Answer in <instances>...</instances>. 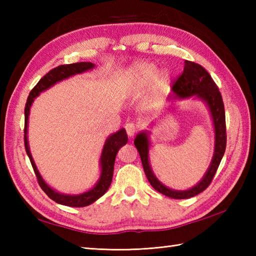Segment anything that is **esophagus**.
Returning <instances> with one entry per match:
<instances>
[{"label": "esophagus", "mask_w": 256, "mask_h": 256, "mask_svg": "<svg viewBox=\"0 0 256 256\" xmlns=\"http://www.w3.org/2000/svg\"><path fill=\"white\" fill-rule=\"evenodd\" d=\"M125 130H126V133L130 138H132L135 135V133L138 132V125L135 123L130 122L126 125H125Z\"/></svg>", "instance_id": "1"}]
</instances>
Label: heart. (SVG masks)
<instances>
[{
    "instance_id": "heart-1",
    "label": "heart",
    "mask_w": 256,
    "mask_h": 256,
    "mask_svg": "<svg viewBox=\"0 0 256 256\" xmlns=\"http://www.w3.org/2000/svg\"><path fill=\"white\" fill-rule=\"evenodd\" d=\"M157 68L148 62H138L128 70V81L134 89L142 90L148 86L156 77ZM166 84V76H160L157 80V89L160 90Z\"/></svg>"
}]
</instances>
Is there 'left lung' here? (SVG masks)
I'll return each instance as SVG.
<instances>
[{
	"mask_svg": "<svg viewBox=\"0 0 256 256\" xmlns=\"http://www.w3.org/2000/svg\"><path fill=\"white\" fill-rule=\"evenodd\" d=\"M172 91L178 96H197L204 100L208 104L212 120H214V132H216V148L214 155L212 158L211 165L208 172L204 175L197 186L186 190V192H176L165 187L164 184L157 180L152 172L148 162V140L145 133L138 134L134 140L138 154L142 160L145 175L148 177L150 184L157 192L174 199H187L202 192L208 188L214 179L216 172L218 170L222 157L224 155L226 146V112L224 104L222 100L218 86L216 84L214 79L211 78L209 72L199 64L194 62L184 60V67L182 74L172 82Z\"/></svg>",
	"mask_w": 256,
	"mask_h": 256,
	"instance_id": "8db88e82",
	"label": "left lung"
}]
</instances>
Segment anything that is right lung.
Instances as JSON below:
<instances>
[{
    "instance_id": "1",
    "label": "right lung",
    "mask_w": 256,
    "mask_h": 256,
    "mask_svg": "<svg viewBox=\"0 0 256 256\" xmlns=\"http://www.w3.org/2000/svg\"><path fill=\"white\" fill-rule=\"evenodd\" d=\"M94 64L92 62H76V64H60L56 68L52 69L48 72L44 77H42L37 84L32 89L30 92V96L27 98L26 104H25V124H24V144H25V150L26 154L28 155L30 164L32 166V170L35 172V175L37 178V182L40 184V188L44 190V192L50 197L52 200L56 201L57 204H60L68 206H89L96 200L99 199L101 196L106 192L112 182L113 177V170H114V162H116V156L118 154V150L122 148L123 145L128 142V134L125 130L122 128L118 132L112 134L110 138L106 140L104 144V148L102 150L101 155V167L102 172L100 180L98 182L96 186L89 192L84 194H81L78 196H68V194H58L55 190H52L50 186H47L46 182L42 180L40 172H38L37 168L35 166V162L32 158L30 152L28 150V143H27V122H28V114H30V108L32 106L34 98L40 94L42 91L50 88L52 84H55L58 81L62 79H66L70 76H74L76 74L84 72L86 70H89L94 68Z\"/></svg>"
}]
</instances>
